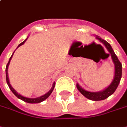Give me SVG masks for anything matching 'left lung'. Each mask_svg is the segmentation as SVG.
Here are the masks:
<instances>
[{"label":"left lung","instance_id":"8db88e82","mask_svg":"<svg viewBox=\"0 0 127 127\" xmlns=\"http://www.w3.org/2000/svg\"><path fill=\"white\" fill-rule=\"evenodd\" d=\"M96 39H98L101 42H102L104 45V46L106 47V48L107 49V51H109V53L111 55L113 62L115 65L114 79L112 81L111 84L107 88H105L102 91H99V92H90V91L85 90L82 88H81L79 84L76 85V88L84 96H85L87 98H88L90 100L101 101V100H104V99L108 98L110 95H111L118 88L119 82L121 81V75H122V64L118 60L117 56L115 55L114 51L113 50L110 43H108L106 40L99 37L98 36H96ZM108 55H110V54H108Z\"/></svg>","mask_w":127,"mask_h":127}]
</instances>
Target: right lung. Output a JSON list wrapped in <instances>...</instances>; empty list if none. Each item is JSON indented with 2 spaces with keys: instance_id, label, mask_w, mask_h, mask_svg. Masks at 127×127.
Instances as JSON below:
<instances>
[{
  "instance_id": "obj_1",
  "label": "right lung",
  "mask_w": 127,
  "mask_h": 127,
  "mask_svg": "<svg viewBox=\"0 0 127 127\" xmlns=\"http://www.w3.org/2000/svg\"><path fill=\"white\" fill-rule=\"evenodd\" d=\"M26 39L23 42H21L18 46H17V48L18 47H20V45H23L24 43H25V42L26 41ZM14 54V53H13ZM13 54L12 55V57H10V59H9V63L8 64H6V82H7V84H8V85H9V88H10V90H12V92L18 98H20V99H21V100H23V101H26V102H27V103H30V104H36V103H39V102H42V101H43L44 100H45L51 94V93H52V91L54 90V87H55V83L54 82V84H53V86H52V88L47 93H45V95H42V96H40V97H38V98H27V97H24V96H23V95H21L20 94H19V93H17V92L14 90V89L12 87V85H10V83H9V76H8V67H9V64L10 63V61H11V60H12V56H13Z\"/></svg>"
}]
</instances>
